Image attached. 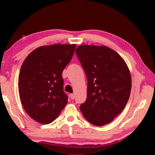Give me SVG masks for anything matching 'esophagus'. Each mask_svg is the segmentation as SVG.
Here are the masks:
<instances>
[{"mask_svg": "<svg viewBox=\"0 0 155 155\" xmlns=\"http://www.w3.org/2000/svg\"><path fill=\"white\" fill-rule=\"evenodd\" d=\"M70 98H71V100H74V94H70Z\"/></svg>", "mask_w": 155, "mask_h": 155, "instance_id": "34e87169", "label": "esophagus"}]
</instances>
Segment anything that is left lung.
Returning a JSON list of instances; mask_svg holds the SVG:
<instances>
[{
    "instance_id": "left-lung-1",
    "label": "left lung",
    "mask_w": 155,
    "mask_h": 155,
    "mask_svg": "<svg viewBox=\"0 0 155 155\" xmlns=\"http://www.w3.org/2000/svg\"><path fill=\"white\" fill-rule=\"evenodd\" d=\"M76 54L87 78V99L80 106L84 117L95 126L113 120L128 102L131 89L124 60L106 46L80 45Z\"/></svg>"
}]
</instances>
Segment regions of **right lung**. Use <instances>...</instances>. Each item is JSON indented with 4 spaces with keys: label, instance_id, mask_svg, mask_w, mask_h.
Instances as JSON below:
<instances>
[{
    "label": "right lung",
    "instance_id": "add662e5",
    "mask_svg": "<svg viewBox=\"0 0 155 155\" xmlns=\"http://www.w3.org/2000/svg\"><path fill=\"white\" fill-rule=\"evenodd\" d=\"M76 45L55 44L32 51L22 64L19 94L27 114L36 121L49 124L68 103L63 90L62 72L74 54Z\"/></svg>",
    "mask_w": 155,
    "mask_h": 155
}]
</instances>
